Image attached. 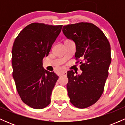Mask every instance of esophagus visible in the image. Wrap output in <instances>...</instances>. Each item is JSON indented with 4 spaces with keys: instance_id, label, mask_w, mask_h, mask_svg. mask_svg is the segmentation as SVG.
<instances>
[{
    "instance_id": "1",
    "label": "esophagus",
    "mask_w": 125,
    "mask_h": 125,
    "mask_svg": "<svg viewBox=\"0 0 125 125\" xmlns=\"http://www.w3.org/2000/svg\"><path fill=\"white\" fill-rule=\"evenodd\" d=\"M60 75H67V73H66V71H62L61 73H60Z\"/></svg>"
}]
</instances>
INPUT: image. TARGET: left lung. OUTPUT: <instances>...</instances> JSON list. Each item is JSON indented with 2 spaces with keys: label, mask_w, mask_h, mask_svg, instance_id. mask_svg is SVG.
Instances as JSON below:
<instances>
[{
  "label": "left lung",
  "mask_w": 125,
  "mask_h": 125,
  "mask_svg": "<svg viewBox=\"0 0 125 125\" xmlns=\"http://www.w3.org/2000/svg\"><path fill=\"white\" fill-rule=\"evenodd\" d=\"M62 31L75 43V57L81 60L82 71L80 75H74L73 70L67 72L70 101L78 108H88L97 102L104 90L111 62L110 44L101 30L93 23L65 25Z\"/></svg>",
  "instance_id": "8db88e82"
}]
</instances>
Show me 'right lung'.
Returning <instances> with one entry per match:
<instances>
[{
  "instance_id": "add662e5",
  "label": "right lung",
  "mask_w": 125,
  "mask_h": 125,
  "mask_svg": "<svg viewBox=\"0 0 125 125\" xmlns=\"http://www.w3.org/2000/svg\"><path fill=\"white\" fill-rule=\"evenodd\" d=\"M63 25L32 23L15 39L12 49V66L16 89L22 100L34 109H43L51 102L52 91L59 77L43 67V59Z\"/></svg>"
}]
</instances>
